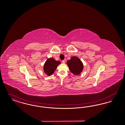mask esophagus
Wrapping results in <instances>:
<instances>
[{"label":"esophagus","mask_w":125,"mask_h":125,"mask_svg":"<svg viewBox=\"0 0 125 125\" xmlns=\"http://www.w3.org/2000/svg\"><path fill=\"white\" fill-rule=\"evenodd\" d=\"M62 63L65 64V60H62Z\"/></svg>","instance_id":"esophagus-1"}]
</instances>
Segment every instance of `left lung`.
Masks as SVG:
<instances>
[{"mask_svg":"<svg viewBox=\"0 0 125 125\" xmlns=\"http://www.w3.org/2000/svg\"><path fill=\"white\" fill-rule=\"evenodd\" d=\"M70 71L75 75H79L83 69V64L81 60L77 57L73 56L67 62Z\"/></svg>","mask_w":125,"mask_h":125,"instance_id":"obj_1","label":"left lung"}]
</instances>
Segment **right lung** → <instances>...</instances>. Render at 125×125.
<instances>
[{"label": "right lung", "instance_id": "add662e5", "mask_svg": "<svg viewBox=\"0 0 125 125\" xmlns=\"http://www.w3.org/2000/svg\"><path fill=\"white\" fill-rule=\"evenodd\" d=\"M60 63V61L55 60L53 58H49L46 60L44 64L43 71L47 75L50 76L53 73Z\"/></svg>", "mask_w": 125, "mask_h": 125}]
</instances>
